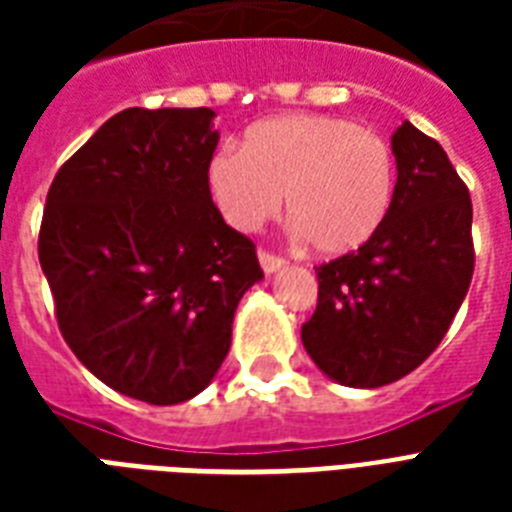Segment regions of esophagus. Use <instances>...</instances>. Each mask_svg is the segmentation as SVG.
<instances>
[{
    "mask_svg": "<svg viewBox=\"0 0 512 512\" xmlns=\"http://www.w3.org/2000/svg\"><path fill=\"white\" fill-rule=\"evenodd\" d=\"M257 260H260V268H263L265 273H276V271H281L284 265H287L284 260H281V257L271 255V252H263V249L257 252Z\"/></svg>",
    "mask_w": 512,
    "mask_h": 512,
    "instance_id": "esophagus-1",
    "label": "esophagus"
}]
</instances>
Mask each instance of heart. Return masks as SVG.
Masks as SVG:
<instances>
[{"label": "heart", "mask_w": 512, "mask_h": 512, "mask_svg": "<svg viewBox=\"0 0 512 512\" xmlns=\"http://www.w3.org/2000/svg\"><path fill=\"white\" fill-rule=\"evenodd\" d=\"M393 148L356 122L324 114L273 116L249 127L241 154L207 164V191L236 231H255L284 209L297 239L342 257L380 233L396 199Z\"/></svg>", "instance_id": "heart-1"}]
</instances>
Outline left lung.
<instances>
[{"label": "left lung", "mask_w": 512, "mask_h": 512, "mask_svg": "<svg viewBox=\"0 0 512 512\" xmlns=\"http://www.w3.org/2000/svg\"><path fill=\"white\" fill-rule=\"evenodd\" d=\"M398 183L369 244L316 268L319 303L303 345L329 380L380 388L414 372L444 340L473 279V204L436 140L393 132Z\"/></svg>", "instance_id": "8db88e82"}]
</instances>
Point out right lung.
I'll list each match as a JSON object with an SVG mask.
<instances>
[{
	"mask_svg": "<svg viewBox=\"0 0 512 512\" xmlns=\"http://www.w3.org/2000/svg\"><path fill=\"white\" fill-rule=\"evenodd\" d=\"M212 108H124L58 170L39 263L74 356L122 396H199L263 279L255 244L209 199Z\"/></svg>",
	"mask_w": 512,
	"mask_h": 512,
	"instance_id": "obj_1",
	"label": "right lung"
}]
</instances>
